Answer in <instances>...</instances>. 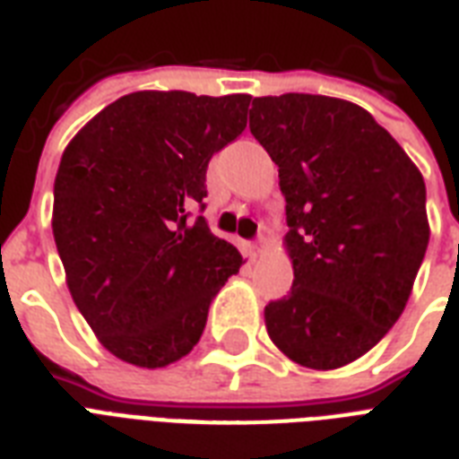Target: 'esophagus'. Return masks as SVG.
I'll return each mask as SVG.
<instances>
[{"label":"esophagus","instance_id":"1","mask_svg":"<svg viewBox=\"0 0 459 459\" xmlns=\"http://www.w3.org/2000/svg\"><path fill=\"white\" fill-rule=\"evenodd\" d=\"M252 250H255V255H262V252H264V236H262V233H259L255 245H252Z\"/></svg>","mask_w":459,"mask_h":459}]
</instances>
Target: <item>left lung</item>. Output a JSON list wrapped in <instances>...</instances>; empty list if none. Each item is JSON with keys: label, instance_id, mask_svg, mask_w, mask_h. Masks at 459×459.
I'll return each instance as SVG.
<instances>
[{"label": "left lung", "instance_id": "8db88e82", "mask_svg": "<svg viewBox=\"0 0 459 459\" xmlns=\"http://www.w3.org/2000/svg\"><path fill=\"white\" fill-rule=\"evenodd\" d=\"M250 131L279 166L293 288L266 305L273 345L309 369L369 352L398 321L429 245L420 169L369 111L288 92L255 97Z\"/></svg>", "mask_w": 459, "mask_h": 459}]
</instances>
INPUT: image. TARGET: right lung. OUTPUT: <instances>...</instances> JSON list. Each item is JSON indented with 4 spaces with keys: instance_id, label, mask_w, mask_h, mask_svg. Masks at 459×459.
Masks as SVG:
<instances>
[{
    "instance_id": "add662e5",
    "label": "right lung",
    "mask_w": 459,
    "mask_h": 459,
    "mask_svg": "<svg viewBox=\"0 0 459 459\" xmlns=\"http://www.w3.org/2000/svg\"><path fill=\"white\" fill-rule=\"evenodd\" d=\"M250 95L143 90L104 107L61 157L54 243L75 307L111 355L157 369L197 345L243 257L187 221L207 166L247 126Z\"/></svg>"
}]
</instances>
